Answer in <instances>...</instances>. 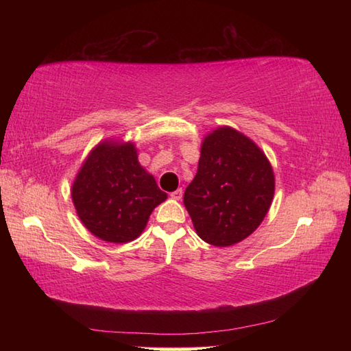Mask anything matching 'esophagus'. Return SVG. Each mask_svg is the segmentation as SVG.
<instances>
[{"mask_svg": "<svg viewBox=\"0 0 351 351\" xmlns=\"http://www.w3.org/2000/svg\"><path fill=\"white\" fill-rule=\"evenodd\" d=\"M170 197L175 199V200H181L182 199V189H178L175 191L170 193Z\"/></svg>", "mask_w": 351, "mask_h": 351, "instance_id": "esophagus-1", "label": "esophagus"}]
</instances>
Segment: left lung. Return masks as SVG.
I'll list each match as a JSON object with an SVG mask.
<instances>
[{
	"label": "left lung",
	"mask_w": 351,
	"mask_h": 351,
	"mask_svg": "<svg viewBox=\"0 0 351 351\" xmlns=\"http://www.w3.org/2000/svg\"><path fill=\"white\" fill-rule=\"evenodd\" d=\"M273 195L274 175L267 156L241 132L223 126L204 140L184 205L197 235L226 247L261 225Z\"/></svg>",
	"instance_id": "left-lung-1"
}]
</instances>
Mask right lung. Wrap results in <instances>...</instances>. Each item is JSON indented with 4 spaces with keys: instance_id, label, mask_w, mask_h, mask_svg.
<instances>
[{
    "instance_id": "obj_1",
    "label": "right lung",
    "mask_w": 351,
    "mask_h": 351,
    "mask_svg": "<svg viewBox=\"0 0 351 351\" xmlns=\"http://www.w3.org/2000/svg\"><path fill=\"white\" fill-rule=\"evenodd\" d=\"M167 195L140 166L132 143L96 146L78 171L72 200L83 225L108 243H128Z\"/></svg>"
}]
</instances>
